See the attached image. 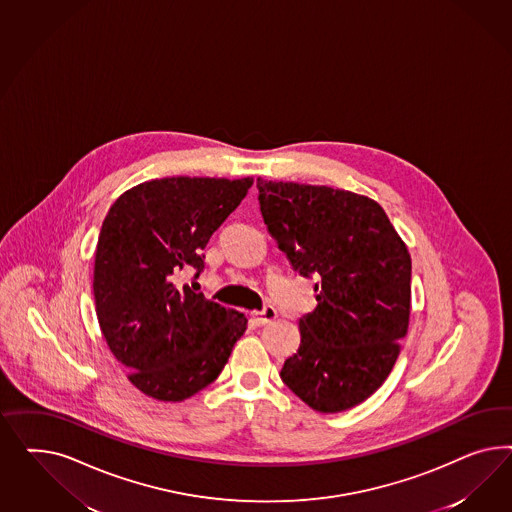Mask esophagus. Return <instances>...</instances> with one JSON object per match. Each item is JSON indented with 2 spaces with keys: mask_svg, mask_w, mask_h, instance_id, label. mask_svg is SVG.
Here are the masks:
<instances>
[{
  "mask_svg": "<svg viewBox=\"0 0 512 512\" xmlns=\"http://www.w3.org/2000/svg\"><path fill=\"white\" fill-rule=\"evenodd\" d=\"M276 317H278V311H276L274 306H266L263 311H253V313H251V321L257 326L272 323Z\"/></svg>",
  "mask_w": 512,
  "mask_h": 512,
  "instance_id": "1",
  "label": "esophagus"
}]
</instances>
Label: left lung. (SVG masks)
I'll use <instances>...</instances> for the list:
<instances>
[{
  "label": "left lung",
  "instance_id": "left-lung-1",
  "mask_svg": "<svg viewBox=\"0 0 512 512\" xmlns=\"http://www.w3.org/2000/svg\"><path fill=\"white\" fill-rule=\"evenodd\" d=\"M264 225L313 287L300 345L281 379L319 413L368 400L400 355L411 313V255L379 202L328 186L257 178Z\"/></svg>",
  "mask_w": 512,
  "mask_h": 512
}]
</instances>
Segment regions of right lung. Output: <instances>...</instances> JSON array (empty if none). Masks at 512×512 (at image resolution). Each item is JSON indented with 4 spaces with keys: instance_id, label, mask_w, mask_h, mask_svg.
I'll return each instance as SVG.
<instances>
[{
    "instance_id": "1",
    "label": "right lung",
    "mask_w": 512,
    "mask_h": 512,
    "mask_svg": "<svg viewBox=\"0 0 512 512\" xmlns=\"http://www.w3.org/2000/svg\"><path fill=\"white\" fill-rule=\"evenodd\" d=\"M251 186L249 176L150 180L124 191L103 221L97 321L129 383L157 402H184L216 381L246 332L244 313L176 279L193 268L199 276L202 249Z\"/></svg>"
}]
</instances>
